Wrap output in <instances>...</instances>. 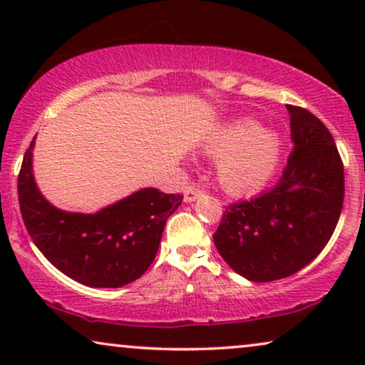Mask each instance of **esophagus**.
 <instances>
[{"instance_id": "esophagus-1", "label": "esophagus", "mask_w": 365, "mask_h": 365, "mask_svg": "<svg viewBox=\"0 0 365 365\" xmlns=\"http://www.w3.org/2000/svg\"><path fill=\"white\" fill-rule=\"evenodd\" d=\"M197 197H199V191L192 186H189L186 189V192H184V201H186V202H194Z\"/></svg>"}]
</instances>
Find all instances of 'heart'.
Wrapping results in <instances>:
<instances>
[{
    "label": "heart",
    "mask_w": 365,
    "mask_h": 365,
    "mask_svg": "<svg viewBox=\"0 0 365 365\" xmlns=\"http://www.w3.org/2000/svg\"><path fill=\"white\" fill-rule=\"evenodd\" d=\"M282 148L281 134L251 118L224 124L204 143L207 156L221 158L217 181L232 196H249L266 187L281 164Z\"/></svg>",
    "instance_id": "heart-1"
}]
</instances>
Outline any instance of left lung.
Instances as JSON below:
<instances>
[{"label":"left lung","mask_w":365,"mask_h":365,"mask_svg":"<svg viewBox=\"0 0 365 365\" xmlns=\"http://www.w3.org/2000/svg\"><path fill=\"white\" fill-rule=\"evenodd\" d=\"M294 151L282 178L222 214L214 244L239 276L269 282L292 276L319 256L337 226L344 166L329 129L307 109L289 106Z\"/></svg>","instance_id":"1"}]
</instances>
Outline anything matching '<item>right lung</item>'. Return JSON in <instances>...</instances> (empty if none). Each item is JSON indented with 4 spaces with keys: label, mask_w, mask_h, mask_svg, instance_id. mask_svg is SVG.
Listing matches in <instances>:
<instances>
[{
    "label": "right lung",
    "mask_w": 365,
    "mask_h": 365,
    "mask_svg": "<svg viewBox=\"0 0 365 365\" xmlns=\"http://www.w3.org/2000/svg\"><path fill=\"white\" fill-rule=\"evenodd\" d=\"M33 138L18 178V199L29 236L43 256L73 281L116 289L141 277L156 257L164 224L182 196L144 187L93 214L63 211L39 191Z\"/></svg>",
    "instance_id": "1"
}]
</instances>
